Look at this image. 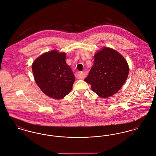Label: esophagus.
I'll return each instance as SVG.
<instances>
[{
    "label": "esophagus",
    "mask_w": 156,
    "mask_h": 156,
    "mask_svg": "<svg viewBox=\"0 0 156 156\" xmlns=\"http://www.w3.org/2000/svg\"><path fill=\"white\" fill-rule=\"evenodd\" d=\"M75 76L78 78V79H83L85 77V74L82 73V72H80V71H78L77 73H76L75 74Z\"/></svg>",
    "instance_id": "34e87169"
}]
</instances>
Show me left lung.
Segmentation results:
<instances>
[{
    "mask_svg": "<svg viewBox=\"0 0 156 156\" xmlns=\"http://www.w3.org/2000/svg\"><path fill=\"white\" fill-rule=\"evenodd\" d=\"M94 66L84 80L101 98H106L119 91L127 78L129 68L125 58L116 50L104 47L97 52Z\"/></svg>",
    "mask_w": 156,
    "mask_h": 156,
    "instance_id": "obj_1",
    "label": "left lung"
}]
</instances>
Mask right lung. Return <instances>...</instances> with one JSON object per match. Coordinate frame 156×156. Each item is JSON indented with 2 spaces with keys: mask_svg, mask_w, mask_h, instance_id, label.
<instances>
[{
  "mask_svg": "<svg viewBox=\"0 0 156 156\" xmlns=\"http://www.w3.org/2000/svg\"><path fill=\"white\" fill-rule=\"evenodd\" d=\"M66 58L65 52L54 50L41 55L32 64L37 85L46 95L54 99L66 97L74 83V75Z\"/></svg>",
  "mask_w": 156,
  "mask_h": 156,
  "instance_id": "add662e5",
  "label": "right lung"
}]
</instances>
